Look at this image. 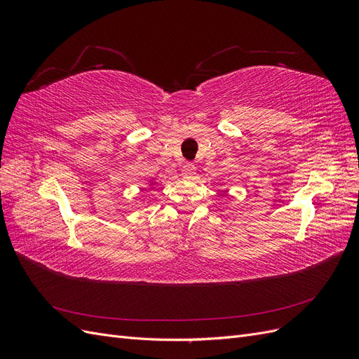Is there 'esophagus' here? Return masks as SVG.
Here are the masks:
<instances>
[{"label":"esophagus","instance_id":"1","mask_svg":"<svg viewBox=\"0 0 359 359\" xmlns=\"http://www.w3.org/2000/svg\"><path fill=\"white\" fill-rule=\"evenodd\" d=\"M181 173L184 178H191L194 173H196V168H194L193 163H186V165L181 168Z\"/></svg>","mask_w":359,"mask_h":359}]
</instances>
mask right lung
Listing matches in <instances>:
<instances>
[{"label":"right lung","instance_id":"right-lung-1","mask_svg":"<svg viewBox=\"0 0 359 359\" xmlns=\"http://www.w3.org/2000/svg\"><path fill=\"white\" fill-rule=\"evenodd\" d=\"M149 186H151V187H153V186H156V181H153V180H151V181H149Z\"/></svg>","mask_w":359,"mask_h":359}]
</instances>
